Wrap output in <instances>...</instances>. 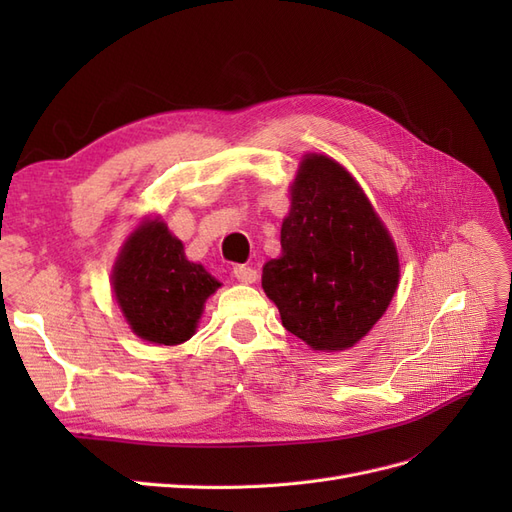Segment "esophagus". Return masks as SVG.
<instances>
[{
    "mask_svg": "<svg viewBox=\"0 0 512 512\" xmlns=\"http://www.w3.org/2000/svg\"><path fill=\"white\" fill-rule=\"evenodd\" d=\"M232 275H235L241 284H254L258 280V271L247 265H235L232 267Z\"/></svg>",
    "mask_w": 512,
    "mask_h": 512,
    "instance_id": "34e87169",
    "label": "esophagus"
}]
</instances>
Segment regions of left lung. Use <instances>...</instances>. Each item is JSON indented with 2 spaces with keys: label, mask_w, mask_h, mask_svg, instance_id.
Returning a JSON list of instances; mask_svg holds the SVG:
<instances>
[{
  "label": "left lung",
  "mask_w": 512,
  "mask_h": 512,
  "mask_svg": "<svg viewBox=\"0 0 512 512\" xmlns=\"http://www.w3.org/2000/svg\"><path fill=\"white\" fill-rule=\"evenodd\" d=\"M399 260L389 232L348 170L307 156L282 224V256L262 267V288L282 324L314 350H344L389 307Z\"/></svg>",
  "instance_id": "left-lung-1"
}]
</instances>
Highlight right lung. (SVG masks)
<instances>
[{
	"instance_id": "obj_1",
	"label": "right lung",
	"mask_w": 512,
	"mask_h": 512,
	"mask_svg": "<svg viewBox=\"0 0 512 512\" xmlns=\"http://www.w3.org/2000/svg\"><path fill=\"white\" fill-rule=\"evenodd\" d=\"M220 282L185 260L183 243L162 222H147L123 245L113 290L132 331L151 344L175 346L194 335Z\"/></svg>"
}]
</instances>
